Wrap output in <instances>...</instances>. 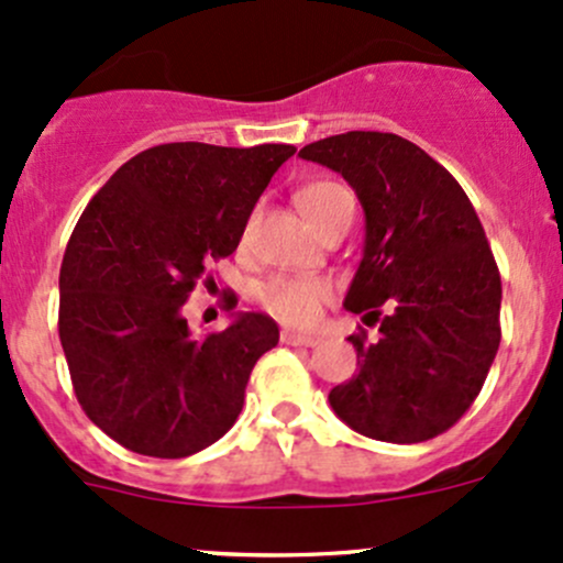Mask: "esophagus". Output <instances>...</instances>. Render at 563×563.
Masks as SVG:
<instances>
[{
    "instance_id": "1",
    "label": "esophagus",
    "mask_w": 563,
    "mask_h": 563,
    "mask_svg": "<svg viewBox=\"0 0 563 563\" xmlns=\"http://www.w3.org/2000/svg\"><path fill=\"white\" fill-rule=\"evenodd\" d=\"M280 339L286 344H296V347H314V344H318V339L314 336H307V333H296V331H283L280 333Z\"/></svg>"
}]
</instances>
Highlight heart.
Returning <instances> with one entry per match:
<instances>
[{
	"label": "heart",
	"mask_w": 563,
	"mask_h": 563,
	"mask_svg": "<svg viewBox=\"0 0 563 563\" xmlns=\"http://www.w3.org/2000/svg\"><path fill=\"white\" fill-rule=\"evenodd\" d=\"M350 191L333 181H314L296 195L301 213L314 230H323L339 202L350 200ZM251 227L245 230L249 238ZM264 310L288 325H312L331 299V283L323 277H272L258 291Z\"/></svg>",
	"instance_id": "b5f03b06"
}]
</instances>
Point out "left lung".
<instances>
[{
    "label": "left lung",
    "mask_w": 563,
    "mask_h": 563,
    "mask_svg": "<svg viewBox=\"0 0 563 563\" xmlns=\"http://www.w3.org/2000/svg\"><path fill=\"white\" fill-rule=\"evenodd\" d=\"M299 157L342 173L366 216L344 307L379 339L352 333L357 374L329 393L331 409L374 441H430L471 409L503 339V283L473 202L395 133L329 135Z\"/></svg>",
    "instance_id": "8db88e82"
}]
</instances>
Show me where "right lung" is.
<instances>
[{"instance_id": "right-lung-1", "label": "right lung", "mask_w": 563, "mask_h": 563, "mask_svg": "<svg viewBox=\"0 0 563 563\" xmlns=\"http://www.w3.org/2000/svg\"><path fill=\"white\" fill-rule=\"evenodd\" d=\"M291 144H159L96 191L60 264L58 336L90 422L135 454L181 460L243 411L253 366L280 339L262 312L195 336L184 305L238 249ZM232 310V307H230Z\"/></svg>"}]
</instances>
